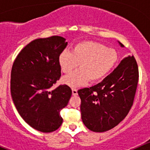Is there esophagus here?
<instances>
[{"label": "esophagus", "mask_w": 150, "mask_h": 150, "mask_svg": "<svg viewBox=\"0 0 150 150\" xmlns=\"http://www.w3.org/2000/svg\"><path fill=\"white\" fill-rule=\"evenodd\" d=\"M72 94L73 95H77V89L76 88H72Z\"/></svg>", "instance_id": "1"}]
</instances>
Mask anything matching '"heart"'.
I'll return each instance as SVG.
<instances>
[{
    "label": "heart",
    "mask_w": 150,
    "mask_h": 150,
    "mask_svg": "<svg viewBox=\"0 0 150 150\" xmlns=\"http://www.w3.org/2000/svg\"><path fill=\"white\" fill-rule=\"evenodd\" d=\"M117 62V53L113 49L102 43L86 40L76 43L71 52H63L59 57L61 70L70 74L78 67L80 69L64 77L62 81L70 86L76 87L99 81L105 77Z\"/></svg>",
    "instance_id": "obj_1"
}]
</instances>
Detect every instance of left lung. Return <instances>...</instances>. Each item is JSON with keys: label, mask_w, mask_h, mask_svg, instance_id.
<instances>
[{"label": "left lung", "mask_w": 150, "mask_h": 150, "mask_svg": "<svg viewBox=\"0 0 150 150\" xmlns=\"http://www.w3.org/2000/svg\"><path fill=\"white\" fill-rule=\"evenodd\" d=\"M138 77L137 62L128 55L98 84L78 90L85 125L92 132H104L122 121L133 105Z\"/></svg>", "instance_id": "left-lung-1"}]
</instances>
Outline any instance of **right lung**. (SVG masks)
Masks as SVG:
<instances>
[{
  "label": "right lung",
  "instance_id": "obj_1",
  "mask_svg": "<svg viewBox=\"0 0 150 150\" xmlns=\"http://www.w3.org/2000/svg\"><path fill=\"white\" fill-rule=\"evenodd\" d=\"M60 36L39 38L22 50L11 71L10 91L21 117L39 132L49 133L62 125L60 112L68 104L71 88L52 86L61 77L59 57L67 42Z\"/></svg>",
  "mask_w": 150,
  "mask_h": 150
}]
</instances>
